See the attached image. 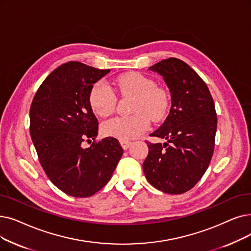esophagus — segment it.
<instances>
[{
    "label": "esophagus",
    "mask_w": 251,
    "mask_h": 251,
    "mask_svg": "<svg viewBox=\"0 0 251 251\" xmlns=\"http://www.w3.org/2000/svg\"><path fill=\"white\" fill-rule=\"evenodd\" d=\"M120 144H121V146H122V148L124 150H127L130 147V145H131V141H129V140H120Z\"/></svg>",
    "instance_id": "34e87169"
}]
</instances>
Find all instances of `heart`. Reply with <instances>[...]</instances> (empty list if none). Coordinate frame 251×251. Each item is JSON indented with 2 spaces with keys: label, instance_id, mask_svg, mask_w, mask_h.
<instances>
[{
  "label": "heart",
  "instance_id": "heart-1",
  "mask_svg": "<svg viewBox=\"0 0 251 251\" xmlns=\"http://www.w3.org/2000/svg\"><path fill=\"white\" fill-rule=\"evenodd\" d=\"M113 85L122 95L134 97L131 108L133 115L107 120L101 126L104 135L120 140L132 139L147 131L151 119L158 122L166 116L169 95L147 75L139 73L125 74L117 77ZM89 102L97 116L107 117L115 110L117 97L111 87L100 81L93 85Z\"/></svg>",
  "mask_w": 251,
  "mask_h": 251
}]
</instances>
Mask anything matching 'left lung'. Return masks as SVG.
<instances>
[{"label":"left lung","instance_id":"1","mask_svg":"<svg viewBox=\"0 0 251 251\" xmlns=\"http://www.w3.org/2000/svg\"><path fill=\"white\" fill-rule=\"evenodd\" d=\"M150 70L164 79L171 107L165 122L151 134L166 143L147 141L143 169L152 187L182 194L196 186L211 161L217 126L214 101L200 75L180 59L170 57Z\"/></svg>","mask_w":251,"mask_h":251}]
</instances>
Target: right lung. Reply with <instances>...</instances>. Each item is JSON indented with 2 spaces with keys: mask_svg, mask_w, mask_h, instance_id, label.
I'll return each mask as SVG.
<instances>
[{
  "mask_svg": "<svg viewBox=\"0 0 251 251\" xmlns=\"http://www.w3.org/2000/svg\"><path fill=\"white\" fill-rule=\"evenodd\" d=\"M107 73L79 61L63 63L41 84L30 105L29 132L41 166L54 186L73 197L101 190L123 155L118 139L95 140L99 121L89 95ZM91 139L93 145L83 148Z\"/></svg>",
  "mask_w": 251,
  "mask_h": 251,
  "instance_id": "right-lung-1",
  "label": "right lung"
}]
</instances>
